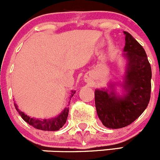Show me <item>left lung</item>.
<instances>
[{
  "label": "left lung",
  "instance_id": "8db88e82",
  "mask_svg": "<svg viewBox=\"0 0 160 160\" xmlns=\"http://www.w3.org/2000/svg\"><path fill=\"white\" fill-rule=\"evenodd\" d=\"M123 33L126 66L122 81L94 92L99 118L111 129L122 128L135 121L147 108L151 94L152 69L145 51L130 33ZM118 85L122 87V95L117 92Z\"/></svg>",
  "mask_w": 160,
  "mask_h": 160
}]
</instances>
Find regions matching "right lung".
I'll return each mask as SVG.
<instances>
[{"instance_id": "1", "label": "right lung", "mask_w": 160, "mask_h": 160, "mask_svg": "<svg viewBox=\"0 0 160 160\" xmlns=\"http://www.w3.org/2000/svg\"><path fill=\"white\" fill-rule=\"evenodd\" d=\"M75 92L76 91L74 90L71 91V95H70L69 97L70 100H71V97L74 96V94L75 93ZM14 104L16 111L19 112V114L24 121L27 122L28 124H30V126L33 127L34 128L38 129V130H45V131H56V130H59L60 128H62L63 125L66 123L67 118H68V112H69V108L67 107L58 115H56L53 118H48V119H45H45H42V118H32V117L26 115L23 112H22V111L18 108L17 104Z\"/></svg>"}]
</instances>
